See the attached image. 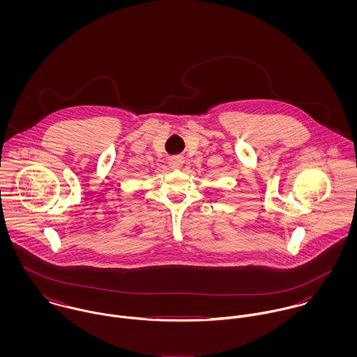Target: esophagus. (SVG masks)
<instances>
[{
    "instance_id": "esophagus-1",
    "label": "esophagus",
    "mask_w": 357,
    "mask_h": 357,
    "mask_svg": "<svg viewBox=\"0 0 357 357\" xmlns=\"http://www.w3.org/2000/svg\"><path fill=\"white\" fill-rule=\"evenodd\" d=\"M183 163H184L183 158H178V156H174V158L169 159V166L173 167V169H180L183 166Z\"/></svg>"
}]
</instances>
